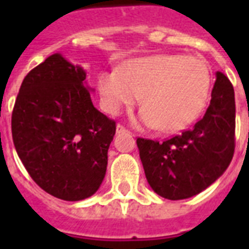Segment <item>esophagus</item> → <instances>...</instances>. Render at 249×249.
Instances as JSON below:
<instances>
[{
	"mask_svg": "<svg viewBox=\"0 0 249 249\" xmlns=\"http://www.w3.org/2000/svg\"><path fill=\"white\" fill-rule=\"evenodd\" d=\"M116 130H117V133H126V132H128V130L125 129L123 125H120V124L116 126Z\"/></svg>",
	"mask_w": 249,
	"mask_h": 249,
	"instance_id": "obj_1",
	"label": "esophagus"
}]
</instances>
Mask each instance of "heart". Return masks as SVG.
Returning <instances> with one entry per match:
<instances>
[{
    "mask_svg": "<svg viewBox=\"0 0 249 249\" xmlns=\"http://www.w3.org/2000/svg\"><path fill=\"white\" fill-rule=\"evenodd\" d=\"M211 76L201 60L184 54H156L125 62L120 71H103L98 92L104 109L117 114L140 96L137 121L176 132L192 124L208 100Z\"/></svg>",
    "mask_w": 249,
    "mask_h": 249,
    "instance_id": "1",
    "label": "heart"
}]
</instances>
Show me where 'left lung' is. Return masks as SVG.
I'll return each mask as SVG.
<instances>
[{
    "label": "left lung",
    "mask_w": 249,
    "mask_h": 249,
    "mask_svg": "<svg viewBox=\"0 0 249 249\" xmlns=\"http://www.w3.org/2000/svg\"><path fill=\"white\" fill-rule=\"evenodd\" d=\"M212 98L203 119L169 140L137 139L148 184L168 200L192 197L225 172L235 151V92L216 71Z\"/></svg>",
    "instance_id": "1"
}]
</instances>
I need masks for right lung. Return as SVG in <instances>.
I'll return each instance as SVG.
<instances>
[{
  "instance_id": "add662e5",
  "label": "right lung",
  "mask_w": 249,
  "mask_h": 249,
  "mask_svg": "<svg viewBox=\"0 0 249 249\" xmlns=\"http://www.w3.org/2000/svg\"><path fill=\"white\" fill-rule=\"evenodd\" d=\"M87 71L54 53L30 71L12 114L17 155L52 196L80 201L103 183L116 123L94 108Z\"/></svg>"
}]
</instances>
